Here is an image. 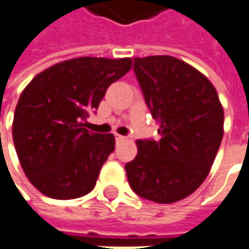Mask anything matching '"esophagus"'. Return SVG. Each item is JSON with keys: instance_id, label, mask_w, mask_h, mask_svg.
I'll return each mask as SVG.
<instances>
[{"instance_id": "obj_1", "label": "esophagus", "mask_w": 249, "mask_h": 249, "mask_svg": "<svg viewBox=\"0 0 249 249\" xmlns=\"http://www.w3.org/2000/svg\"><path fill=\"white\" fill-rule=\"evenodd\" d=\"M126 139V136H122V135H116V141L117 142H123Z\"/></svg>"}]
</instances>
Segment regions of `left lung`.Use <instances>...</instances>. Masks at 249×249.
Here are the masks:
<instances>
[{
    "mask_svg": "<svg viewBox=\"0 0 249 249\" xmlns=\"http://www.w3.org/2000/svg\"><path fill=\"white\" fill-rule=\"evenodd\" d=\"M133 71L161 139L138 141L126 176L142 198L174 203L207 177L223 138V108L212 82L177 58H135Z\"/></svg>",
    "mask_w": 249,
    "mask_h": 249,
    "instance_id": "1",
    "label": "left lung"
}]
</instances>
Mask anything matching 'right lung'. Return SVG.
Here are the masks:
<instances>
[{"label":"right lung","mask_w":249,"mask_h":249,"mask_svg":"<svg viewBox=\"0 0 249 249\" xmlns=\"http://www.w3.org/2000/svg\"><path fill=\"white\" fill-rule=\"evenodd\" d=\"M132 59L75 58L36 75L16 107L13 141L20 164L40 193L69 200L88 194L114 151V136L85 129L107 88Z\"/></svg>","instance_id":"1"}]
</instances>
